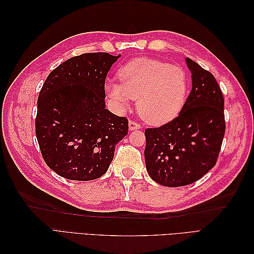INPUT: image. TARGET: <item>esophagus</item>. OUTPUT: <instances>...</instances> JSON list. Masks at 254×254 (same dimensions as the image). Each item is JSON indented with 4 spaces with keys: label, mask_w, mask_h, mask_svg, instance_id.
I'll return each instance as SVG.
<instances>
[{
    "label": "esophagus",
    "mask_w": 254,
    "mask_h": 254,
    "mask_svg": "<svg viewBox=\"0 0 254 254\" xmlns=\"http://www.w3.org/2000/svg\"><path fill=\"white\" fill-rule=\"evenodd\" d=\"M140 128H141V125L139 123H136L135 121H132V120L129 121V130H136Z\"/></svg>",
    "instance_id": "esophagus-1"
}]
</instances>
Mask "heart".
Segmentation results:
<instances>
[{"label":"heart","mask_w":254,"mask_h":254,"mask_svg":"<svg viewBox=\"0 0 254 254\" xmlns=\"http://www.w3.org/2000/svg\"><path fill=\"white\" fill-rule=\"evenodd\" d=\"M120 83L106 82V93L121 108L137 99V112L151 125L174 120L186 103L189 78L182 67L152 58H136L119 71Z\"/></svg>","instance_id":"heart-1"}]
</instances>
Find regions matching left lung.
I'll use <instances>...</instances> for the list:
<instances>
[{"mask_svg":"<svg viewBox=\"0 0 254 254\" xmlns=\"http://www.w3.org/2000/svg\"><path fill=\"white\" fill-rule=\"evenodd\" d=\"M191 91L179 115L145 130V163L150 178L164 187L194 183L216 164L226 131L224 96L214 76L186 58Z\"/></svg>","mask_w":254,"mask_h":254,"instance_id":"left-lung-1","label":"left lung"}]
</instances>
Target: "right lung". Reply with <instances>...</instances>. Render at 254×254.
<instances>
[{"mask_svg": "<svg viewBox=\"0 0 254 254\" xmlns=\"http://www.w3.org/2000/svg\"><path fill=\"white\" fill-rule=\"evenodd\" d=\"M121 55L86 53L48 76L37 102L36 135L43 160L59 176L89 181L102 177L128 120L106 109L105 80Z\"/></svg>", "mask_w": 254, "mask_h": 254, "instance_id": "1", "label": "right lung"}]
</instances>
